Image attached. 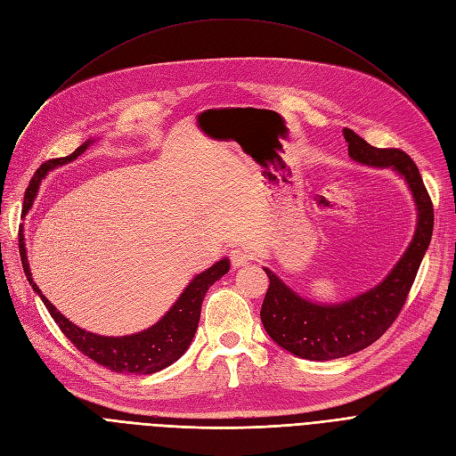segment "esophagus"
Here are the masks:
<instances>
[{
  "label": "esophagus",
  "mask_w": 456,
  "mask_h": 456,
  "mask_svg": "<svg viewBox=\"0 0 456 456\" xmlns=\"http://www.w3.org/2000/svg\"><path fill=\"white\" fill-rule=\"evenodd\" d=\"M229 258H231V265L234 268H240V266L248 265V262L251 260V255L242 248H234L229 251Z\"/></svg>",
  "instance_id": "esophagus-1"
}]
</instances>
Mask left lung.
I'll use <instances>...</instances> for the list:
<instances>
[{
  "label": "left lung",
  "instance_id": "8db88e82",
  "mask_svg": "<svg viewBox=\"0 0 456 456\" xmlns=\"http://www.w3.org/2000/svg\"><path fill=\"white\" fill-rule=\"evenodd\" d=\"M349 157L375 167H392L409 183L418 207V227L409 249L387 279L362 296L338 305H318L290 290L265 268L270 289L262 303L260 320L282 349L306 361H332L371 346L399 316L409 296L435 227V210L418 166L401 150H380L344 129Z\"/></svg>",
  "mask_w": 456,
  "mask_h": 456
}]
</instances>
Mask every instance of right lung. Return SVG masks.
<instances>
[{"mask_svg": "<svg viewBox=\"0 0 456 456\" xmlns=\"http://www.w3.org/2000/svg\"><path fill=\"white\" fill-rule=\"evenodd\" d=\"M90 143L92 140L85 142L83 146H79L71 155L52 159L38 167L26 191V200H23V205H26L28 210L33 205L40 179L47 172L53 170L55 166L76 160L81 153H85V150L90 146ZM23 240H26V238H23V234H20V256H21L23 272H26L29 284H33V290L40 296L45 308L50 310V314L59 325V329L64 332V337L83 354L92 358L94 362H98L116 373H127V375L129 373H134V375L157 373L174 364L175 361H179L196 334L200 314H201V303L205 299L207 290L216 281L222 279L229 272V260L222 258L203 273L196 275L186 286L181 297L174 303V306L167 310V313L153 327L131 334V337H118V338L100 337V334L86 332L85 329H79L77 325L66 320L40 292V289L33 282V277H31L29 262L26 255V242Z\"/></svg>", "mask_w": 456, "mask_h": 456, "instance_id": "right-lung-1", "label": "right lung"}]
</instances>
